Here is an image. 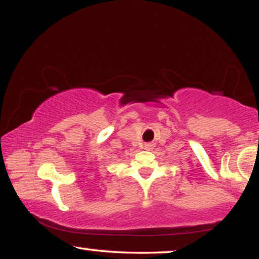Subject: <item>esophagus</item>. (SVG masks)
I'll return each mask as SVG.
<instances>
[{
  "label": "esophagus",
  "instance_id": "1",
  "mask_svg": "<svg viewBox=\"0 0 259 259\" xmlns=\"http://www.w3.org/2000/svg\"><path fill=\"white\" fill-rule=\"evenodd\" d=\"M145 150H151L152 147H153V145H152L151 143H148V144H145Z\"/></svg>",
  "mask_w": 259,
  "mask_h": 259
}]
</instances>
